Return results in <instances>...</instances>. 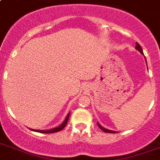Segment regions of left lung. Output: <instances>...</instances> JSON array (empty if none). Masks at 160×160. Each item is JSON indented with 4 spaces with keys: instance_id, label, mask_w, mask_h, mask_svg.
Wrapping results in <instances>:
<instances>
[{
    "instance_id": "8db88e82",
    "label": "left lung",
    "mask_w": 160,
    "mask_h": 160,
    "mask_svg": "<svg viewBox=\"0 0 160 160\" xmlns=\"http://www.w3.org/2000/svg\"><path fill=\"white\" fill-rule=\"evenodd\" d=\"M135 49H136L138 51H139V52H140L142 55H144V53H143V50H142V47L140 46V45H139V43H137V42H136V46H135ZM145 60H146V59H145ZM147 68H148V67H147ZM97 125L100 127V129H101V130H103V131L105 132V133H117L116 131H114V130H110V129H105V128H104V127L100 125V124L99 123V122H97Z\"/></svg>"
}]
</instances>
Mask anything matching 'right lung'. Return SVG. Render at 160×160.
<instances>
[{
  "label": "right lung",
  "mask_w": 160,
  "mask_h": 160,
  "mask_svg": "<svg viewBox=\"0 0 160 160\" xmlns=\"http://www.w3.org/2000/svg\"><path fill=\"white\" fill-rule=\"evenodd\" d=\"M70 112H69V113H68V114L66 115L65 120L63 121L62 124H60V125H59V126L55 127V128H53V129H46V130H41V129H30L33 130V131L39 132V133H45V134H48V133H55V132L60 131L61 129H63L64 128H65V126L66 125V124H67L68 119H69V116H70Z\"/></svg>",
  "instance_id": "obj_1"
}]
</instances>
